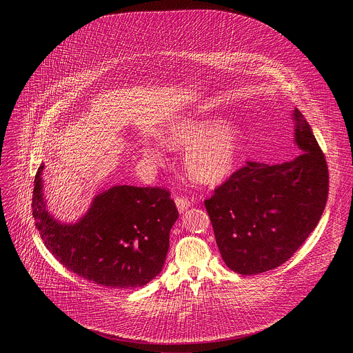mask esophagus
I'll return each mask as SVG.
<instances>
[{
    "label": "esophagus",
    "instance_id": "obj_1",
    "mask_svg": "<svg viewBox=\"0 0 353 353\" xmlns=\"http://www.w3.org/2000/svg\"><path fill=\"white\" fill-rule=\"evenodd\" d=\"M175 203H176V206H178V210L182 212V213H183L185 210H188L189 206H192V201H190L189 199H186V197H182V196L175 197Z\"/></svg>",
    "mask_w": 353,
    "mask_h": 353
}]
</instances>
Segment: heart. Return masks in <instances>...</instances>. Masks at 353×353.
<instances>
[{
  "label": "heart",
  "instance_id": "1",
  "mask_svg": "<svg viewBox=\"0 0 353 353\" xmlns=\"http://www.w3.org/2000/svg\"><path fill=\"white\" fill-rule=\"evenodd\" d=\"M170 150H186L185 167L189 175L205 185H216L228 179L236 170L242 136L236 126L217 122L214 118H189L170 126L163 136ZM143 156L151 164L164 160L159 145L145 144Z\"/></svg>",
  "mask_w": 353,
  "mask_h": 353
}]
</instances>
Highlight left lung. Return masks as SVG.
Instances as JSON below:
<instances>
[{"label":"left lung","mask_w":353,"mask_h":353,"mask_svg":"<svg viewBox=\"0 0 353 353\" xmlns=\"http://www.w3.org/2000/svg\"><path fill=\"white\" fill-rule=\"evenodd\" d=\"M295 144L283 164L248 161L205 200L225 265L256 274L288 261L316 227L329 193L325 154L302 112L294 110Z\"/></svg>","instance_id":"obj_1"}]
</instances>
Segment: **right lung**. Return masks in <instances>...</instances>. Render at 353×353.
Here are the masks:
<instances>
[{"label":"right lung","instance_id":"right-lung-1","mask_svg":"<svg viewBox=\"0 0 353 353\" xmlns=\"http://www.w3.org/2000/svg\"><path fill=\"white\" fill-rule=\"evenodd\" d=\"M42 171L43 164L34 181L32 217L59 263L108 288L143 287L161 272L179 217L168 190L117 185L98 194L77 223L65 224L46 209Z\"/></svg>","mask_w":353,"mask_h":353}]
</instances>
